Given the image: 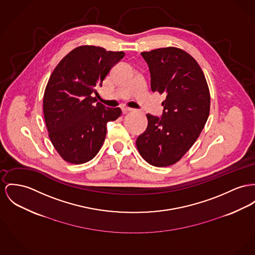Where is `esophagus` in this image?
Returning <instances> with one entry per match:
<instances>
[{
  "instance_id": "1",
  "label": "esophagus",
  "mask_w": 255,
  "mask_h": 255,
  "mask_svg": "<svg viewBox=\"0 0 255 255\" xmlns=\"http://www.w3.org/2000/svg\"><path fill=\"white\" fill-rule=\"evenodd\" d=\"M122 110H123V113H128V112H130V111H132L133 109L132 108H129V107H123L122 108Z\"/></svg>"
}]
</instances>
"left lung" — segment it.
<instances>
[{
    "label": "left lung",
    "mask_w": 255,
    "mask_h": 255,
    "mask_svg": "<svg viewBox=\"0 0 255 255\" xmlns=\"http://www.w3.org/2000/svg\"><path fill=\"white\" fill-rule=\"evenodd\" d=\"M151 89L165 95L160 118L147 114L146 131L138 136L141 156L156 167L179 161L199 137L210 113V91L193 57L177 47L142 52Z\"/></svg>",
    "instance_id": "8db88e82"
}]
</instances>
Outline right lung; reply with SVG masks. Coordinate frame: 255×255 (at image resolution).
I'll return each instance as SVG.
<instances>
[{"label": "right lung", "instance_id": "right-lung-1", "mask_svg": "<svg viewBox=\"0 0 255 255\" xmlns=\"http://www.w3.org/2000/svg\"><path fill=\"white\" fill-rule=\"evenodd\" d=\"M125 52L94 45L76 47L53 70L44 91L43 114L51 143L64 160L81 164L100 152L106 125L118 119L119 107H105L93 98L97 87Z\"/></svg>", "mask_w": 255, "mask_h": 255}]
</instances>
